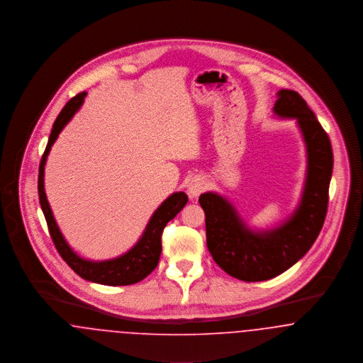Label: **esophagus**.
Masks as SVG:
<instances>
[{
    "instance_id": "1",
    "label": "esophagus",
    "mask_w": 363,
    "mask_h": 363,
    "mask_svg": "<svg viewBox=\"0 0 363 363\" xmlns=\"http://www.w3.org/2000/svg\"><path fill=\"white\" fill-rule=\"evenodd\" d=\"M206 189V182L203 180V177L201 176H195L190 180V183L187 184V192L191 198H196L199 196Z\"/></svg>"
}]
</instances>
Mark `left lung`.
<instances>
[{
  "mask_svg": "<svg viewBox=\"0 0 363 363\" xmlns=\"http://www.w3.org/2000/svg\"><path fill=\"white\" fill-rule=\"evenodd\" d=\"M273 112L281 118H295L305 140V186L294 213L277 227L252 229L227 198L211 191L199 196L213 259L229 276L243 281L269 280L295 265L318 238L328 209L333 169L329 136L294 90L277 93Z\"/></svg>",
  "mask_w": 363,
  "mask_h": 363,
  "instance_id": "1",
  "label": "left lung"
}]
</instances>
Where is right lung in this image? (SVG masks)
<instances>
[{"label":"right lung","instance_id":"right-lung-1","mask_svg":"<svg viewBox=\"0 0 363 363\" xmlns=\"http://www.w3.org/2000/svg\"><path fill=\"white\" fill-rule=\"evenodd\" d=\"M86 94L87 93H80L72 99H69L53 124L48 146L45 149V153L42 155V160L39 164V203L45 214L53 243L57 248L61 258L77 274H79L82 279L93 281L96 284L112 286H130V284L142 281L157 267L160 261L161 250H162L161 246L162 230L165 228V225L174 218V216L186 206V203L189 202V196L183 191L173 192L171 196H168L154 211L140 239L135 243L134 247L130 248L123 255L112 259H106V261H90L77 255V252L67 243V240L64 239L61 230L58 228L53 211L50 209V205L45 194L43 177H45L46 160L50 153L53 143L56 142L58 134L62 131V128L69 123V120L83 105Z\"/></svg>","mask_w":363,"mask_h":363}]
</instances>
